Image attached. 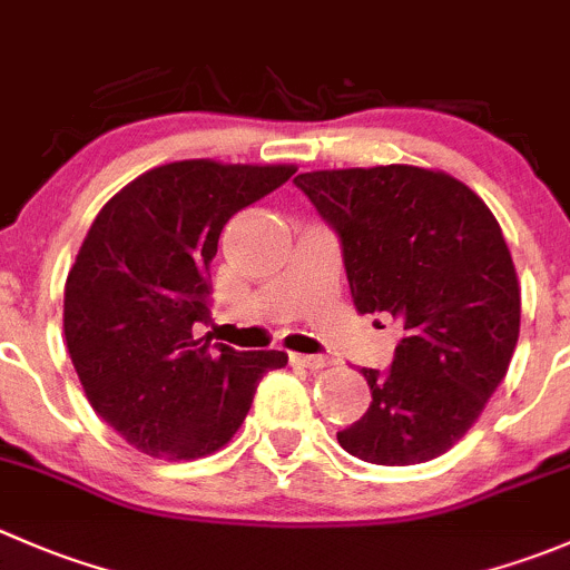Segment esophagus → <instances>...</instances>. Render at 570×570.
I'll list each match as a JSON object with an SVG mask.
<instances>
[{
	"label": "esophagus",
	"mask_w": 570,
	"mask_h": 570,
	"mask_svg": "<svg viewBox=\"0 0 570 570\" xmlns=\"http://www.w3.org/2000/svg\"><path fill=\"white\" fill-rule=\"evenodd\" d=\"M289 358L292 364H301V367H308V370H320L331 364L328 356H308V353H289Z\"/></svg>",
	"instance_id": "1"
}]
</instances>
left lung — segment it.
Listing matches in <instances>:
<instances>
[{
	"label": "left lung",
	"instance_id": "1",
	"mask_svg": "<svg viewBox=\"0 0 570 570\" xmlns=\"http://www.w3.org/2000/svg\"><path fill=\"white\" fill-rule=\"evenodd\" d=\"M336 230L358 314L403 328L390 370L362 367L370 409L336 434L373 465L460 443L504 381L521 331L510 247L482 197L440 169H320L295 178Z\"/></svg>",
	"mask_w": 570,
	"mask_h": 570
}]
</instances>
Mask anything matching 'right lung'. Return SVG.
<instances>
[{"label":"right lung","instance_id":"right-lung-1","mask_svg":"<svg viewBox=\"0 0 570 570\" xmlns=\"http://www.w3.org/2000/svg\"><path fill=\"white\" fill-rule=\"evenodd\" d=\"M292 164H164L116 191L82 239L63 289V336L94 412L132 449L200 460L245 423L284 351L208 347L212 258L225 223L284 186Z\"/></svg>","mask_w":570,"mask_h":570}]
</instances>
